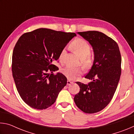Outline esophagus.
<instances>
[{"instance_id": "esophagus-1", "label": "esophagus", "mask_w": 134, "mask_h": 134, "mask_svg": "<svg viewBox=\"0 0 134 134\" xmlns=\"http://www.w3.org/2000/svg\"><path fill=\"white\" fill-rule=\"evenodd\" d=\"M72 84H73V83L71 82V81H70V80H67V86H70V85H72Z\"/></svg>"}]
</instances>
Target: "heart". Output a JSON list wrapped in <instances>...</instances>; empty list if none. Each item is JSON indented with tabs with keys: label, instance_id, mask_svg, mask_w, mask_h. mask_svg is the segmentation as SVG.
<instances>
[{
	"label": "heart",
	"instance_id": "b5f03b06",
	"mask_svg": "<svg viewBox=\"0 0 134 134\" xmlns=\"http://www.w3.org/2000/svg\"><path fill=\"white\" fill-rule=\"evenodd\" d=\"M71 47L77 55L81 59L85 64H87L90 62V57L88 55L90 51V45L87 42L81 38H77L71 42ZM66 53V49L63 48L60 54V59L62 60ZM62 72L69 80H73L77 77L82 73L80 69H76L71 67H65L62 69Z\"/></svg>",
	"mask_w": 134,
	"mask_h": 134
}]
</instances>
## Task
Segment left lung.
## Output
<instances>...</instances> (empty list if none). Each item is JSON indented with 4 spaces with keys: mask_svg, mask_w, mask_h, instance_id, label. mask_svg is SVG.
Segmentation results:
<instances>
[{
    "mask_svg": "<svg viewBox=\"0 0 134 134\" xmlns=\"http://www.w3.org/2000/svg\"><path fill=\"white\" fill-rule=\"evenodd\" d=\"M77 34L92 47L94 61L85 77L92 81L85 85L77 81L80 92L75 95L77 106L86 113L103 109L112 100L121 74V55L118 45L105 34L99 31Z\"/></svg>",
    "mask_w": 134,
    "mask_h": 134,
    "instance_id": "obj_1",
    "label": "left lung"
}]
</instances>
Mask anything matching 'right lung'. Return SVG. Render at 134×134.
I'll list each match as a JSON object with an SVG mask.
<instances>
[{
	"label": "right lung",
	"instance_id": "add662e5",
	"mask_svg": "<svg viewBox=\"0 0 134 134\" xmlns=\"http://www.w3.org/2000/svg\"><path fill=\"white\" fill-rule=\"evenodd\" d=\"M76 34L39 28L25 33L12 54V75L22 99L31 108L42 110L55 102L67 85V78L52 64Z\"/></svg>",
	"mask_w": 134,
	"mask_h": 134
}]
</instances>
